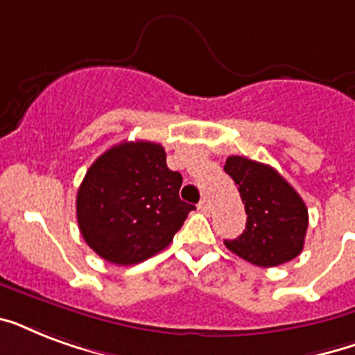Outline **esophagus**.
<instances>
[{
	"instance_id": "1",
	"label": "esophagus",
	"mask_w": 355,
	"mask_h": 355,
	"mask_svg": "<svg viewBox=\"0 0 355 355\" xmlns=\"http://www.w3.org/2000/svg\"><path fill=\"white\" fill-rule=\"evenodd\" d=\"M199 210L202 211V214H210L211 211V206H210V200L208 199H202L199 202Z\"/></svg>"
}]
</instances>
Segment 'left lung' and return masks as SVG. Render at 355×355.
I'll return each instance as SVG.
<instances>
[{
    "mask_svg": "<svg viewBox=\"0 0 355 355\" xmlns=\"http://www.w3.org/2000/svg\"><path fill=\"white\" fill-rule=\"evenodd\" d=\"M225 171L241 195L247 227L225 241L230 252L258 267H276L302 252L308 208L280 173L245 156H228Z\"/></svg>",
    "mask_w": 355,
    "mask_h": 355,
    "instance_id": "8db88e82",
    "label": "left lung"
}]
</instances>
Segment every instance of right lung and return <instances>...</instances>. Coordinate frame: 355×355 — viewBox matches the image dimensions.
I'll use <instances>...</instances> for the list:
<instances>
[{"label": "right lung", "instance_id": "right-lung-1", "mask_svg": "<svg viewBox=\"0 0 355 355\" xmlns=\"http://www.w3.org/2000/svg\"><path fill=\"white\" fill-rule=\"evenodd\" d=\"M182 175L153 141H123L103 153L77 191V223L88 247L116 265L149 259L173 241L193 205L178 197Z\"/></svg>", "mask_w": 355, "mask_h": 355}]
</instances>
